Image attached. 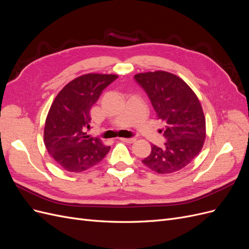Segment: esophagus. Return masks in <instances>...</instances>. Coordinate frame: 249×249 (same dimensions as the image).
Listing matches in <instances>:
<instances>
[{"label": "esophagus", "instance_id": "1", "mask_svg": "<svg viewBox=\"0 0 249 249\" xmlns=\"http://www.w3.org/2000/svg\"><path fill=\"white\" fill-rule=\"evenodd\" d=\"M120 140L127 142V143H134L135 141H136V138H120Z\"/></svg>", "mask_w": 249, "mask_h": 249}]
</instances>
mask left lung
I'll list each match as a JSON object with an SVG mask.
<instances>
[{
    "instance_id": "left-lung-1",
    "label": "left lung",
    "mask_w": 249,
    "mask_h": 249,
    "mask_svg": "<svg viewBox=\"0 0 249 249\" xmlns=\"http://www.w3.org/2000/svg\"><path fill=\"white\" fill-rule=\"evenodd\" d=\"M135 80L165 124L167 139L162 147L152 144V153L142 163L161 175L178 171L193 161L205 143L206 117L198 97L184 80L165 71L140 72Z\"/></svg>"
}]
</instances>
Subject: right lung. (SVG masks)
<instances>
[{"label":"right lung","mask_w":249,"mask_h":249,"mask_svg":"<svg viewBox=\"0 0 249 249\" xmlns=\"http://www.w3.org/2000/svg\"><path fill=\"white\" fill-rule=\"evenodd\" d=\"M117 74L86 73L73 79L60 90L49 110L43 131L48 153L60 167L82 172L99 164L110 146L87 135L90 110L103 90Z\"/></svg>","instance_id":"1"}]
</instances>
